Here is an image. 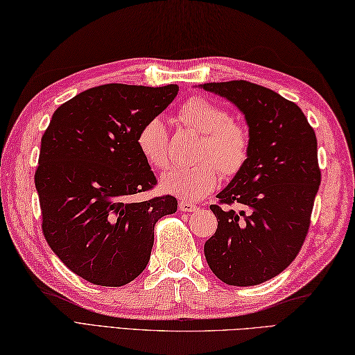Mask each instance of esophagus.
Instances as JSON below:
<instances>
[{
    "label": "esophagus",
    "mask_w": 355,
    "mask_h": 355,
    "mask_svg": "<svg viewBox=\"0 0 355 355\" xmlns=\"http://www.w3.org/2000/svg\"><path fill=\"white\" fill-rule=\"evenodd\" d=\"M179 209L184 211V212H196V211L198 209V207H197L194 203L180 200V202H179Z\"/></svg>",
    "instance_id": "34e87169"
}]
</instances>
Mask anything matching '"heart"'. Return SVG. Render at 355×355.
Listing matches in <instances>:
<instances>
[{
    "mask_svg": "<svg viewBox=\"0 0 355 355\" xmlns=\"http://www.w3.org/2000/svg\"><path fill=\"white\" fill-rule=\"evenodd\" d=\"M179 117L205 135L198 150V159L203 161L171 168L161 178V188L185 202H197L218 185L221 171L233 176L245 166L252 141L247 129L232 120L226 110L203 98L188 99L180 107ZM137 148L152 167L162 170L170 166L168 132L161 117H153L140 128Z\"/></svg>",
    "mask_w": 355,
    "mask_h": 355,
    "instance_id": "heart-1",
    "label": "heart"
}]
</instances>
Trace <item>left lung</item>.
Returning <instances> with one entry per match:
<instances>
[{
	"label": "left lung",
	"mask_w": 355,
	"mask_h": 355,
	"mask_svg": "<svg viewBox=\"0 0 355 355\" xmlns=\"http://www.w3.org/2000/svg\"><path fill=\"white\" fill-rule=\"evenodd\" d=\"M245 116L250 155L211 211L217 232L205 257L232 286H254L286 270L300 253L321 184L313 128L297 103L244 80L200 84ZM245 207L236 213L230 206Z\"/></svg>",
	"instance_id": "1"
}]
</instances>
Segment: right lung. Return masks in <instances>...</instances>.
Returning a JSON list of instances; mask_svg holds the SVG:
<instances>
[{"label": "right lung", "mask_w": 355, "mask_h": 355, "mask_svg": "<svg viewBox=\"0 0 355 355\" xmlns=\"http://www.w3.org/2000/svg\"><path fill=\"white\" fill-rule=\"evenodd\" d=\"M164 87L105 84L60 105L42 137L34 184L42 230L69 270L99 286H123L150 259L153 230L175 214L173 196L134 202L157 185L137 134L176 98Z\"/></svg>", "instance_id": "right-lung-1"}]
</instances>
